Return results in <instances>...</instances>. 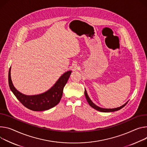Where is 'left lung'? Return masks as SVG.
<instances>
[{"instance_id":"8db88e82","label":"left lung","mask_w":147,"mask_h":147,"mask_svg":"<svg viewBox=\"0 0 147 147\" xmlns=\"http://www.w3.org/2000/svg\"><path fill=\"white\" fill-rule=\"evenodd\" d=\"M84 94H85V97L86 98V100L88 102V103L89 104V105L91 107H92L93 109H94L95 110H97V111H101V112H104V113H109V112H113V111H118L120 109H121L122 108H123L127 104V102H128V101L127 102H126L124 104H123V105L119 107H117V108H114V109H104V108H101V107H100L97 106V105H96L94 102H93L91 99L90 98V97H88V94H87V91L85 89V91H84Z\"/></svg>"}]
</instances>
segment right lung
<instances>
[{
  "label": "right lung",
  "mask_w": 147,
  "mask_h": 147,
  "mask_svg": "<svg viewBox=\"0 0 147 147\" xmlns=\"http://www.w3.org/2000/svg\"><path fill=\"white\" fill-rule=\"evenodd\" d=\"M11 67L8 75V80L10 89L18 100L26 108L35 111H42L49 110L57 105L63 95V88L67 82L71 73L69 70L63 74L57 80L56 83L47 91L42 94L28 96L22 94L17 90L13 86L10 76Z\"/></svg>",
  "instance_id": "add662e5"
}]
</instances>
